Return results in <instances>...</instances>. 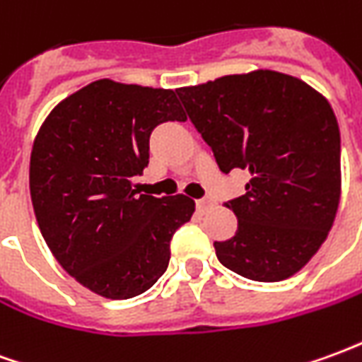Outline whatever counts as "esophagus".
Masks as SVG:
<instances>
[{"mask_svg":"<svg viewBox=\"0 0 362 362\" xmlns=\"http://www.w3.org/2000/svg\"><path fill=\"white\" fill-rule=\"evenodd\" d=\"M209 205H211V199H209V197H199V199H196V207L199 211H204L205 207H209Z\"/></svg>","mask_w":362,"mask_h":362,"instance_id":"1","label":"esophagus"}]
</instances>
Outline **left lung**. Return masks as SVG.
<instances>
[{
  "instance_id": "left-lung-1",
  "label": "left lung",
  "mask_w": 362,
  "mask_h": 362,
  "mask_svg": "<svg viewBox=\"0 0 362 362\" xmlns=\"http://www.w3.org/2000/svg\"><path fill=\"white\" fill-rule=\"evenodd\" d=\"M176 93L221 170L252 176L227 204L238 228L213 244L219 262L252 281L295 275L326 240L339 205L341 137L329 103L269 69Z\"/></svg>"
}]
</instances>
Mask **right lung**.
<instances>
[{"mask_svg":"<svg viewBox=\"0 0 362 362\" xmlns=\"http://www.w3.org/2000/svg\"><path fill=\"white\" fill-rule=\"evenodd\" d=\"M186 122L176 93L100 79L50 112L30 153V199L48 248L93 293H145L170 262V240L192 219L186 196H135L151 132Z\"/></svg>","mask_w":362,"mask_h":362,"instance_id":"right-lung-1","label":"right lung"}]
</instances>
